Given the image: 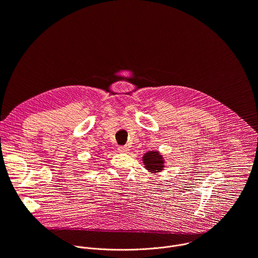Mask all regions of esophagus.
I'll use <instances>...</instances> for the list:
<instances>
[{
  "label": "esophagus",
  "instance_id": "1",
  "mask_svg": "<svg viewBox=\"0 0 258 258\" xmlns=\"http://www.w3.org/2000/svg\"><path fill=\"white\" fill-rule=\"evenodd\" d=\"M118 151L121 153H126L128 151V147L127 146H120L118 147Z\"/></svg>",
  "mask_w": 258,
  "mask_h": 258
}]
</instances>
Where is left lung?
<instances>
[{
    "label": "left lung",
    "instance_id": "obj_1",
    "mask_svg": "<svg viewBox=\"0 0 258 258\" xmlns=\"http://www.w3.org/2000/svg\"><path fill=\"white\" fill-rule=\"evenodd\" d=\"M145 167L153 172H158L163 169V160L158 152H148L143 157Z\"/></svg>",
    "mask_w": 258,
    "mask_h": 258
}]
</instances>
